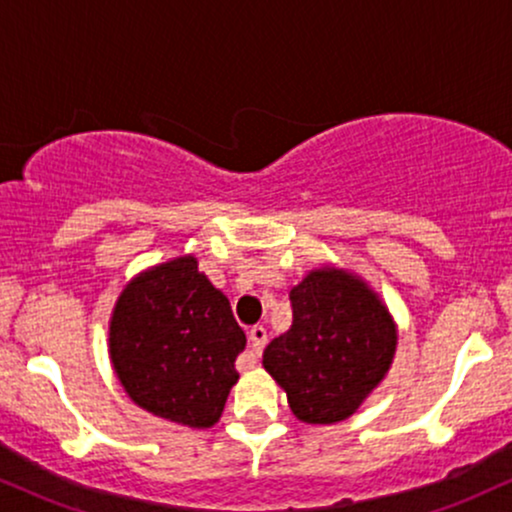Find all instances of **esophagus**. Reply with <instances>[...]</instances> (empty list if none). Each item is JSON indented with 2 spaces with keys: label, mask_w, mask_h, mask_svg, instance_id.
Listing matches in <instances>:
<instances>
[{
  "label": "esophagus",
  "mask_w": 512,
  "mask_h": 512,
  "mask_svg": "<svg viewBox=\"0 0 512 512\" xmlns=\"http://www.w3.org/2000/svg\"><path fill=\"white\" fill-rule=\"evenodd\" d=\"M248 339H250V346H252V351H250L248 356H245V361H248L250 366H255L257 356H260V351L264 349V344H267V330H264L262 325H255V327H250V332H248Z\"/></svg>",
  "instance_id": "34e87169"
}]
</instances>
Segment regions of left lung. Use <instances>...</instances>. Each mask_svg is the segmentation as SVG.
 Listing matches in <instances>:
<instances>
[{"instance_id":"1","label":"left lung","mask_w":512,"mask_h":512,"mask_svg":"<svg viewBox=\"0 0 512 512\" xmlns=\"http://www.w3.org/2000/svg\"><path fill=\"white\" fill-rule=\"evenodd\" d=\"M291 330L264 349V368L305 424H337L378 387L395 356L385 305L356 276L317 269L289 293Z\"/></svg>"}]
</instances>
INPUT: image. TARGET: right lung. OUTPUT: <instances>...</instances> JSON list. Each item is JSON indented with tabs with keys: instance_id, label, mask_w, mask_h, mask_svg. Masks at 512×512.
Instances as JSON below:
<instances>
[{
	"instance_id": "right-lung-1",
	"label": "right lung",
	"mask_w": 512,
	"mask_h": 512,
	"mask_svg": "<svg viewBox=\"0 0 512 512\" xmlns=\"http://www.w3.org/2000/svg\"><path fill=\"white\" fill-rule=\"evenodd\" d=\"M245 332L195 257L151 269L122 291L110 322V358L139 407L192 428L219 421L236 385Z\"/></svg>"
}]
</instances>
